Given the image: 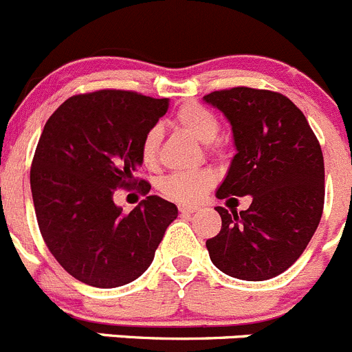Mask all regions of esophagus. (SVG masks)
Returning <instances> with one entry per match:
<instances>
[{
	"instance_id": "34e87169",
	"label": "esophagus",
	"mask_w": 352,
	"mask_h": 352,
	"mask_svg": "<svg viewBox=\"0 0 352 352\" xmlns=\"http://www.w3.org/2000/svg\"><path fill=\"white\" fill-rule=\"evenodd\" d=\"M198 206H187V205H180L179 206V212L180 213H195L198 212Z\"/></svg>"
}]
</instances>
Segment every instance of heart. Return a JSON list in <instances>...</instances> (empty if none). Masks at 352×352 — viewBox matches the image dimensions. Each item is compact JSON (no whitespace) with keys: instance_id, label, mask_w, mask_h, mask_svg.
I'll list each match as a JSON object with an SVG mask.
<instances>
[{"instance_id":"obj_1","label":"heart","mask_w":352,"mask_h":352,"mask_svg":"<svg viewBox=\"0 0 352 352\" xmlns=\"http://www.w3.org/2000/svg\"><path fill=\"white\" fill-rule=\"evenodd\" d=\"M173 123L195 137L199 142L206 144L212 153L219 151L217 135L221 131V121L208 107L189 102L184 104L173 116ZM161 130L160 126H153L146 131L140 142V160L144 166L154 168L157 165V153H160ZM215 184V175L212 170H196V172H179L165 177L161 180V192L166 198L177 203H196L212 189Z\"/></svg>"}]
</instances>
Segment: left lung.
<instances>
[{"label":"left lung","instance_id":"left-lung-1","mask_svg":"<svg viewBox=\"0 0 352 352\" xmlns=\"http://www.w3.org/2000/svg\"><path fill=\"white\" fill-rule=\"evenodd\" d=\"M203 98L224 113L234 135L236 154L217 198L252 196L239 213L217 206L222 229L206 239L210 258L238 280H271L300 257L321 221V146L304 113L278 91L234 87Z\"/></svg>","mask_w":352,"mask_h":352}]
</instances>
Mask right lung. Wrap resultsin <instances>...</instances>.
Listing matches in <instances>:
<instances>
[{
	"mask_svg": "<svg viewBox=\"0 0 352 352\" xmlns=\"http://www.w3.org/2000/svg\"><path fill=\"white\" fill-rule=\"evenodd\" d=\"M166 111L168 98L97 90L69 97L43 128L31 165L36 219L50 254L81 283L137 280L177 219V206L160 196L130 213L113 199L118 187L151 191L135 177L140 142Z\"/></svg>",
	"mask_w": 352,
	"mask_h": 352,
	"instance_id": "1",
	"label": "right lung"
}]
</instances>
